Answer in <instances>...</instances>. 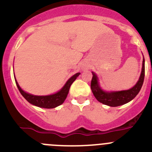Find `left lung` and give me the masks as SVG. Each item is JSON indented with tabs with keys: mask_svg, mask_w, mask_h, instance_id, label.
Wrapping results in <instances>:
<instances>
[{
	"mask_svg": "<svg viewBox=\"0 0 152 152\" xmlns=\"http://www.w3.org/2000/svg\"><path fill=\"white\" fill-rule=\"evenodd\" d=\"M91 73L93 76L91 82V89L95 98L100 103L112 107L122 106L133 100L140 91L145 77V60L143 57L142 70L139 80L132 88L127 90L112 91H104L100 87L97 75L93 72Z\"/></svg>",
	"mask_w": 152,
	"mask_h": 152,
	"instance_id": "8db88e82",
	"label": "left lung"
}]
</instances>
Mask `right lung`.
I'll list each match as a JSON object with an SVG mask.
<instances>
[{
	"label": "right lung",
	"instance_id": "add662e5",
	"mask_svg": "<svg viewBox=\"0 0 152 152\" xmlns=\"http://www.w3.org/2000/svg\"><path fill=\"white\" fill-rule=\"evenodd\" d=\"M80 75V73L78 72L72 76L60 91L55 93V94H49V95H34V94L26 92L20 87L17 80H16L15 76V80L16 85H17L18 90L20 91V94L23 95V97L28 103L40 108L53 109V108L57 107V106H60L64 103V100L66 98L67 95H68L70 86Z\"/></svg>",
	"mask_w": 152,
	"mask_h": 152
}]
</instances>
